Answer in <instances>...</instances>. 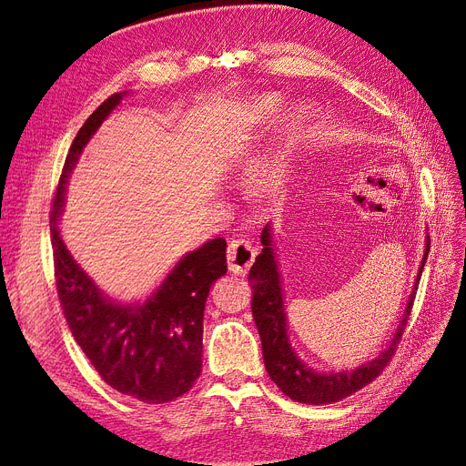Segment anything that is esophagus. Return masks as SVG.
<instances>
[{"instance_id": "esophagus-1", "label": "esophagus", "mask_w": 466, "mask_h": 466, "mask_svg": "<svg viewBox=\"0 0 466 466\" xmlns=\"http://www.w3.org/2000/svg\"><path fill=\"white\" fill-rule=\"evenodd\" d=\"M255 247H252L245 238H237V241H231L228 247V264H229V272L237 276H247L252 262H255Z\"/></svg>"}]
</instances>
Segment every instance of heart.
<instances>
[{"label":"heart","mask_w":466,"mask_h":466,"mask_svg":"<svg viewBox=\"0 0 466 466\" xmlns=\"http://www.w3.org/2000/svg\"><path fill=\"white\" fill-rule=\"evenodd\" d=\"M284 110V101L278 95H257L247 106V118L252 126H268L276 122ZM307 110L298 108L286 116V137L295 139L307 126ZM289 180V163L284 153H272L252 168V182L264 192L281 190Z\"/></svg>","instance_id":"heart-1"}]
</instances>
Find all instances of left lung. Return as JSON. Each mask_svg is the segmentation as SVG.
<instances>
[{
	"mask_svg": "<svg viewBox=\"0 0 466 466\" xmlns=\"http://www.w3.org/2000/svg\"><path fill=\"white\" fill-rule=\"evenodd\" d=\"M262 252L252 264L248 279L252 286V317H255L257 329L262 340V356L266 371L270 379L279 387V390L288 394L295 402L303 404H332L350 397L351 392L360 390L361 387L370 385L379 373L387 368L394 350L402 338L406 320L410 317V309L414 303V295L420 284L421 270L430 252V237H426L424 257H421L418 276L410 298L406 301L402 319L399 320V329L394 330L392 340L380 354L360 365L351 371H317L298 356L293 350L288 334V315L284 305V289H281L279 266L276 260V248L272 241V225L266 223L260 235Z\"/></svg>",
	"mask_w": 466,
	"mask_h": 466,
	"instance_id": "8db88e82",
	"label": "left lung"
}]
</instances>
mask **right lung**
Masks as SVG:
<instances>
[{
    "label": "right lung",
    "instance_id": "obj_1",
    "mask_svg": "<svg viewBox=\"0 0 466 466\" xmlns=\"http://www.w3.org/2000/svg\"><path fill=\"white\" fill-rule=\"evenodd\" d=\"M128 93L108 96L81 126L64 163L50 214L54 276L76 342L106 385L147 404L171 402L202 373L204 309L211 284L228 272L218 237L187 252L146 301L108 298L76 262L60 235L67 178L95 132Z\"/></svg>",
    "mask_w": 466,
    "mask_h": 466
}]
</instances>
